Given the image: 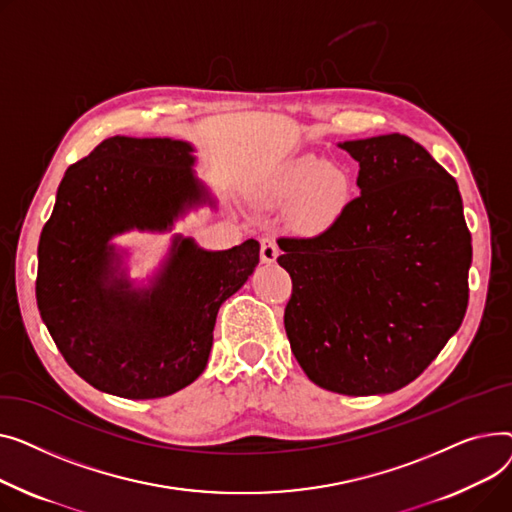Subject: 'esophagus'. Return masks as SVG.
<instances>
[{
	"label": "esophagus",
	"mask_w": 512,
	"mask_h": 512,
	"mask_svg": "<svg viewBox=\"0 0 512 512\" xmlns=\"http://www.w3.org/2000/svg\"><path fill=\"white\" fill-rule=\"evenodd\" d=\"M277 256H279L277 244H275L270 237H264L262 242H260V260H262L264 264H270V262L277 260Z\"/></svg>",
	"instance_id": "1"
}]
</instances>
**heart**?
<instances>
[{
	"instance_id": "b5f03b06",
	"label": "heart",
	"mask_w": 512,
	"mask_h": 512,
	"mask_svg": "<svg viewBox=\"0 0 512 512\" xmlns=\"http://www.w3.org/2000/svg\"><path fill=\"white\" fill-rule=\"evenodd\" d=\"M353 182L347 169L326 165L306 155L283 167L270 179L264 196L270 204L291 206V223L302 231H322L333 225L351 200Z\"/></svg>"
}]
</instances>
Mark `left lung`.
Wrapping results in <instances>:
<instances>
[{"label":"left lung","mask_w":512,"mask_h":512,"mask_svg":"<svg viewBox=\"0 0 512 512\" xmlns=\"http://www.w3.org/2000/svg\"><path fill=\"white\" fill-rule=\"evenodd\" d=\"M339 146L359 163V196L326 231L279 239L293 281L285 330L314 384L386 395L459 330L471 233L455 177L422 144L384 134Z\"/></svg>","instance_id":"obj_1"}]
</instances>
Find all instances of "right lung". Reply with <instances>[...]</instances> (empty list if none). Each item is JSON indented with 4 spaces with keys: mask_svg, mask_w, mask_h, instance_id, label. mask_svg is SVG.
I'll return each mask as SVG.
<instances>
[{
    "mask_svg": "<svg viewBox=\"0 0 512 512\" xmlns=\"http://www.w3.org/2000/svg\"><path fill=\"white\" fill-rule=\"evenodd\" d=\"M194 163L190 142L113 136L57 188L39 239L37 306L68 366L103 393L140 401L192 384L221 304L260 260L256 239L213 252L175 233L146 285L128 277L115 235L167 233L190 210L217 206Z\"/></svg>",
    "mask_w": 512,
    "mask_h": 512,
    "instance_id": "obj_1",
    "label": "right lung"
}]
</instances>
